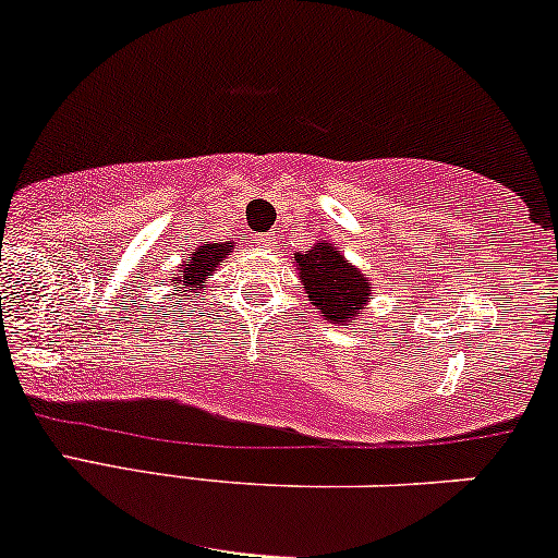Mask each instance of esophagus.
<instances>
[{"instance_id":"esophagus-1","label":"esophagus","mask_w":558,"mask_h":558,"mask_svg":"<svg viewBox=\"0 0 558 558\" xmlns=\"http://www.w3.org/2000/svg\"><path fill=\"white\" fill-rule=\"evenodd\" d=\"M256 243L262 245V248H271V245H274V235H271V233H258V235H256Z\"/></svg>"}]
</instances>
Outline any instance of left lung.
Instances as JSON below:
<instances>
[{
  "label": "left lung",
  "instance_id": "obj_1",
  "mask_svg": "<svg viewBox=\"0 0 558 558\" xmlns=\"http://www.w3.org/2000/svg\"><path fill=\"white\" fill-rule=\"evenodd\" d=\"M292 264L300 274L310 305L330 325H359L374 300V284L359 266L338 251L336 243L317 241L307 251H296Z\"/></svg>",
  "mask_w": 558,
  "mask_h": 558
}]
</instances>
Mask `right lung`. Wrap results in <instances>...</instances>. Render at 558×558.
<instances>
[{
  "label": "right lung",
  "instance_id": "1",
  "mask_svg": "<svg viewBox=\"0 0 558 558\" xmlns=\"http://www.w3.org/2000/svg\"><path fill=\"white\" fill-rule=\"evenodd\" d=\"M233 253V241L228 243H202L184 256V262L177 266V274L169 279L171 294H177V302L192 300L194 292H205V287L213 279V274L220 269V264ZM169 294V300H171Z\"/></svg>",
  "mask_w": 558,
  "mask_h": 558
}]
</instances>
